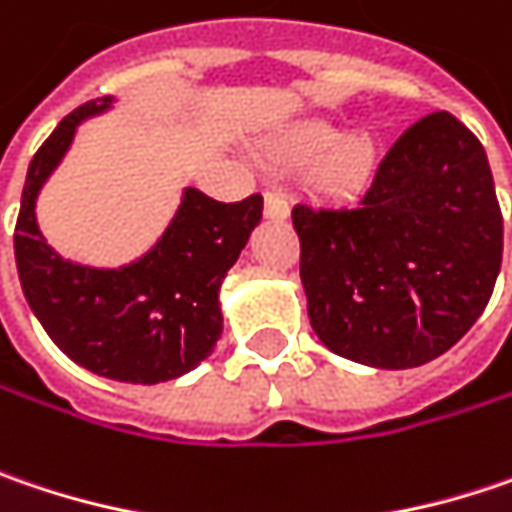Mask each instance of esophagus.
Wrapping results in <instances>:
<instances>
[{
    "mask_svg": "<svg viewBox=\"0 0 512 512\" xmlns=\"http://www.w3.org/2000/svg\"><path fill=\"white\" fill-rule=\"evenodd\" d=\"M288 212H291V209H288V201H285L279 192H274V189H271V192H265V215H268V218H274V221H285V218H288Z\"/></svg>",
    "mask_w": 512,
    "mask_h": 512,
    "instance_id": "1",
    "label": "esophagus"
}]
</instances>
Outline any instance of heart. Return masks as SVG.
Listing matches in <instances>:
<instances>
[{"label": "heart", "mask_w": 512, "mask_h": 512, "mask_svg": "<svg viewBox=\"0 0 512 512\" xmlns=\"http://www.w3.org/2000/svg\"><path fill=\"white\" fill-rule=\"evenodd\" d=\"M268 154L282 165H309L311 180L332 198L364 192L379 168V145L370 133L341 128L326 119H300L282 128L268 142Z\"/></svg>", "instance_id": "heart-1"}]
</instances>
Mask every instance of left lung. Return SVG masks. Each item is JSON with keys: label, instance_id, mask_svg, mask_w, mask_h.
Masks as SVG:
<instances>
[{"label": "left lung", "instance_id": "left-lung-1", "mask_svg": "<svg viewBox=\"0 0 512 512\" xmlns=\"http://www.w3.org/2000/svg\"><path fill=\"white\" fill-rule=\"evenodd\" d=\"M291 221L311 329L367 367L408 370L455 347L501 271L493 171L452 113L405 130L355 206L303 201Z\"/></svg>", "mask_w": 512, "mask_h": 512}]
</instances>
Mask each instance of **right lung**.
I'll use <instances>...</instances> for the list:
<instances>
[{
	"label": "right lung",
	"instance_id": "add662e5",
	"mask_svg": "<svg viewBox=\"0 0 512 512\" xmlns=\"http://www.w3.org/2000/svg\"><path fill=\"white\" fill-rule=\"evenodd\" d=\"M110 104L101 98L72 110L28 165L14 230L19 282L49 338L75 364L116 382H168L195 370L218 344V291L262 221V195L221 203L186 186L163 238L142 259L125 268L63 259L37 227V195L78 125Z\"/></svg>",
	"mask_w": 512,
	"mask_h": 512
}]
</instances>
